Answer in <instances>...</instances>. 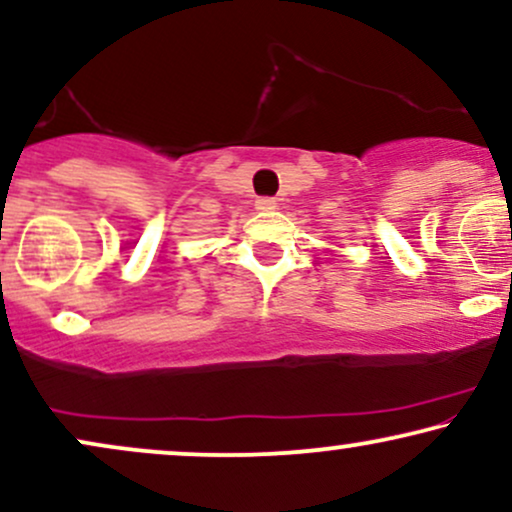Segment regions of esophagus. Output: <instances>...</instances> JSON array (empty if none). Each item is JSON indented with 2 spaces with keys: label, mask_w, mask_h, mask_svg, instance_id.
<instances>
[{
  "label": "esophagus",
  "mask_w": 512,
  "mask_h": 512,
  "mask_svg": "<svg viewBox=\"0 0 512 512\" xmlns=\"http://www.w3.org/2000/svg\"><path fill=\"white\" fill-rule=\"evenodd\" d=\"M256 208H258V211H273V208H275V199H273V197H261V199H256Z\"/></svg>",
  "instance_id": "obj_1"
}]
</instances>
